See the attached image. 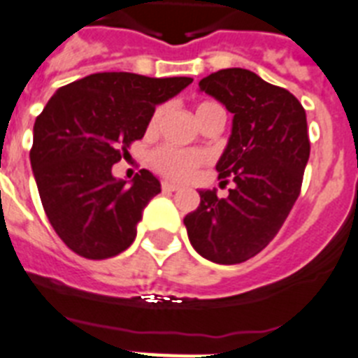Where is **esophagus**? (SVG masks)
Segmentation results:
<instances>
[{
    "mask_svg": "<svg viewBox=\"0 0 358 358\" xmlns=\"http://www.w3.org/2000/svg\"><path fill=\"white\" fill-rule=\"evenodd\" d=\"M161 188H162V192H177V190H181V186L173 185V182H168V181L162 182Z\"/></svg>",
    "mask_w": 358,
    "mask_h": 358,
    "instance_id": "obj_1",
    "label": "esophagus"
}]
</instances>
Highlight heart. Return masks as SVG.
<instances>
[{
  "label": "heart",
  "instance_id": "heart-1",
  "mask_svg": "<svg viewBox=\"0 0 358 358\" xmlns=\"http://www.w3.org/2000/svg\"><path fill=\"white\" fill-rule=\"evenodd\" d=\"M214 109H220V106L215 104V102H208V100L199 102L196 106L197 120L201 122ZM162 113H164V108H157L153 111V115L150 117V122H148V131H155L157 129L159 122L162 119ZM150 161H152L153 168L164 177H170V179H176V181H186L205 164V155L197 152V150L161 146L157 150H153L152 155H150Z\"/></svg>",
  "mask_w": 358,
  "mask_h": 358
}]
</instances>
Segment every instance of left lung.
<instances>
[{
	"instance_id": "8db88e82",
	"label": "left lung",
	"mask_w": 358,
	"mask_h": 358,
	"mask_svg": "<svg viewBox=\"0 0 358 358\" xmlns=\"http://www.w3.org/2000/svg\"><path fill=\"white\" fill-rule=\"evenodd\" d=\"M199 90L234 113L229 144L215 164L234 188L225 199L199 190L197 210L185 217L186 232L203 258L241 264L273 241L300 196L311 152L306 109L287 90L241 67L212 73Z\"/></svg>"
}]
</instances>
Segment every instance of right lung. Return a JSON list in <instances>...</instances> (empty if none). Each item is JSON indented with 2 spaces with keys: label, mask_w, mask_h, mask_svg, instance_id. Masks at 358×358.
Segmentation results:
<instances>
[{
  "label": "right lung",
  "mask_w": 358,
  "mask_h": 358,
  "mask_svg": "<svg viewBox=\"0 0 358 358\" xmlns=\"http://www.w3.org/2000/svg\"><path fill=\"white\" fill-rule=\"evenodd\" d=\"M190 84L188 76L94 73L60 87L38 115L32 173L49 223L73 252L106 259L133 243L161 182L141 170L128 186L111 168L144 137L155 106Z\"/></svg>",
  "instance_id": "add662e5"
}]
</instances>
